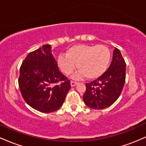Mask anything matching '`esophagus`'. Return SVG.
<instances>
[{
    "instance_id": "1",
    "label": "esophagus",
    "mask_w": 146,
    "mask_h": 146,
    "mask_svg": "<svg viewBox=\"0 0 146 146\" xmlns=\"http://www.w3.org/2000/svg\"><path fill=\"white\" fill-rule=\"evenodd\" d=\"M77 84H78V82H75V81H71V86H75V85H77Z\"/></svg>"
}]
</instances>
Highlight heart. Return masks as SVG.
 Instances as JSON below:
<instances>
[{
	"instance_id": "1",
	"label": "heart",
	"mask_w": 146,
	"mask_h": 146,
	"mask_svg": "<svg viewBox=\"0 0 146 146\" xmlns=\"http://www.w3.org/2000/svg\"><path fill=\"white\" fill-rule=\"evenodd\" d=\"M111 60V52L106 45L77 44L68 49L66 54L58 57L59 67L64 74L70 75L75 68L79 71L75 78L97 79L108 69Z\"/></svg>"
}]
</instances>
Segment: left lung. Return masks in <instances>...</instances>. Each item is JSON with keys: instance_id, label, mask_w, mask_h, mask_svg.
Segmentation results:
<instances>
[{"instance_id": "1", "label": "left lung", "mask_w": 146, "mask_h": 146, "mask_svg": "<svg viewBox=\"0 0 146 146\" xmlns=\"http://www.w3.org/2000/svg\"><path fill=\"white\" fill-rule=\"evenodd\" d=\"M125 65L121 52L115 48L108 69L101 77L86 84L83 99L86 106L93 109H104L116 101L124 86Z\"/></svg>"}]
</instances>
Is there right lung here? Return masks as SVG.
Listing matches in <instances>:
<instances>
[{"mask_svg": "<svg viewBox=\"0 0 146 146\" xmlns=\"http://www.w3.org/2000/svg\"><path fill=\"white\" fill-rule=\"evenodd\" d=\"M49 44L30 52L20 68L18 85L30 106L42 113L59 109L71 88V81L60 72Z\"/></svg>", "mask_w": 146, "mask_h": 146, "instance_id": "add662e5", "label": "right lung"}]
</instances>
